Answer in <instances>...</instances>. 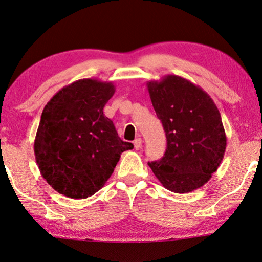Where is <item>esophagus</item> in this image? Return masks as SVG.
Masks as SVG:
<instances>
[{"mask_svg": "<svg viewBox=\"0 0 262 262\" xmlns=\"http://www.w3.org/2000/svg\"><path fill=\"white\" fill-rule=\"evenodd\" d=\"M141 144H143V139H141V138H137L134 141V145H135V148L136 149H139L141 147Z\"/></svg>", "mask_w": 262, "mask_h": 262, "instance_id": "1", "label": "esophagus"}]
</instances>
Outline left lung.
Segmentation results:
<instances>
[{
  "instance_id": "left-lung-1",
  "label": "left lung",
  "mask_w": 262,
  "mask_h": 262,
  "mask_svg": "<svg viewBox=\"0 0 262 262\" xmlns=\"http://www.w3.org/2000/svg\"><path fill=\"white\" fill-rule=\"evenodd\" d=\"M150 101L167 137L163 158L148 162L167 190L187 193L206 184L224 157L227 137L212 98L175 75L147 82Z\"/></svg>"
}]
</instances>
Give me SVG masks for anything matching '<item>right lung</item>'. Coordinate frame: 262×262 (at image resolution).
Wrapping results in <instances>:
<instances>
[{"label":"right lung","instance_id":"1","mask_svg":"<svg viewBox=\"0 0 262 262\" xmlns=\"http://www.w3.org/2000/svg\"><path fill=\"white\" fill-rule=\"evenodd\" d=\"M115 93L110 81L80 79L63 87L45 105L34 140L35 160L46 182L72 199L93 195L114 172L124 150L103 108Z\"/></svg>","mask_w":262,"mask_h":262}]
</instances>
